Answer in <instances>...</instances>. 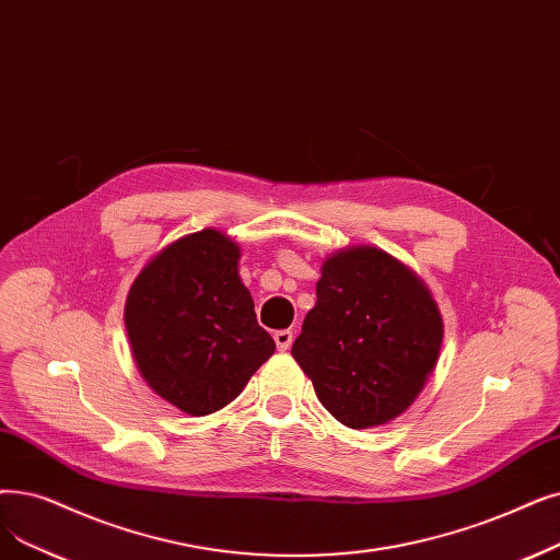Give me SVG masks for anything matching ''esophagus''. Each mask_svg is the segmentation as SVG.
Segmentation results:
<instances>
[{
  "mask_svg": "<svg viewBox=\"0 0 560 560\" xmlns=\"http://www.w3.org/2000/svg\"><path fill=\"white\" fill-rule=\"evenodd\" d=\"M275 343H277L279 350H288L290 346H293V331H290V329H279L275 334Z\"/></svg>",
  "mask_w": 560,
  "mask_h": 560,
  "instance_id": "esophagus-1",
  "label": "esophagus"
}]
</instances>
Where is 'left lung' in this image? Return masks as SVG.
Returning <instances> with one entry per match:
<instances>
[{"mask_svg":"<svg viewBox=\"0 0 560 560\" xmlns=\"http://www.w3.org/2000/svg\"><path fill=\"white\" fill-rule=\"evenodd\" d=\"M293 357L348 428H373L415 402L440 357L444 323L423 281L386 252L334 254Z\"/></svg>","mask_w":560,"mask_h":560,"instance_id":"1","label":"left lung"}]
</instances>
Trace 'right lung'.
Returning <instances> with one entry per match:
<instances>
[{
	"instance_id": "add662e5",
	"label": "right lung",
	"mask_w": 560,
	"mask_h": 560,
	"mask_svg": "<svg viewBox=\"0 0 560 560\" xmlns=\"http://www.w3.org/2000/svg\"><path fill=\"white\" fill-rule=\"evenodd\" d=\"M237 260L240 247L220 231L185 235L143 267L126 302L139 373L191 417L237 398L275 352Z\"/></svg>"
}]
</instances>
